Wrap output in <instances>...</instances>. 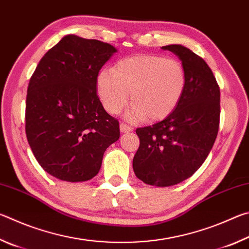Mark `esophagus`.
<instances>
[{"instance_id": "34e87169", "label": "esophagus", "mask_w": 249, "mask_h": 249, "mask_svg": "<svg viewBox=\"0 0 249 249\" xmlns=\"http://www.w3.org/2000/svg\"><path fill=\"white\" fill-rule=\"evenodd\" d=\"M120 129H121L122 133H129V132H132V130H133V127L130 125L126 124V123H121L120 124Z\"/></svg>"}]
</instances>
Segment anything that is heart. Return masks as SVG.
<instances>
[{"mask_svg":"<svg viewBox=\"0 0 249 249\" xmlns=\"http://www.w3.org/2000/svg\"><path fill=\"white\" fill-rule=\"evenodd\" d=\"M187 86L183 65L157 53H137L120 59L112 70L96 79V90L104 108L117 114L128 102L129 116L147 122L166 119L178 107Z\"/></svg>","mask_w":249,"mask_h":249,"instance_id":"heart-1","label":"heart"}]
</instances>
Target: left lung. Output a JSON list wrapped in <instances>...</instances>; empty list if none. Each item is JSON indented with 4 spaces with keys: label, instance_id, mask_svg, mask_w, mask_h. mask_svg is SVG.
Segmentation results:
<instances>
[{
    "label": "left lung",
    "instance_id": "obj_1",
    "mask_svg": "<svg viewBox=\"0 0 249 249\" xmlns=\"http://www.w3.org/2000/svg\"><path fill=\"white\" fill-rule=\"evenodd\" d=\"M182 61L187 86L165 120L136 129L140 147L133 159L142 182L169 187L191 177L212 149L220 126V87L208 64L181 45L163 46Z\"/></svg>",
    "mask_w": 249,
    "mask_h": 249
}]
</instances>
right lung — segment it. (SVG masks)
<instances>
[{"label":"right lung","instance_id":"obj_1","mask_svg":"<svg viewBox=\"0 0 249 249\" xmlns=\"http://www.w3.org/2000/svg\"><path fill=\"white\" fill-rule=\"evenodd\" d=\"M112 45L65 36L40 59L29 80L25 111L28 144L41 168L80 182L98 175L104 151L120 138V123L96 93Z\"/></svg>","mask_w":249,"mask_h":249}]
</instances>
